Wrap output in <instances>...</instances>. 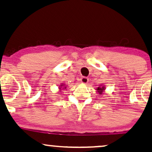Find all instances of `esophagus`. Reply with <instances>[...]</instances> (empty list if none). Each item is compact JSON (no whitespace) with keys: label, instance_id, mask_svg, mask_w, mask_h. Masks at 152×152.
<instances>
[{"label":"esophagus","instance_id":"34e87169","mask_svg":"<svg viewBox=\"0 0 152 152\" xmlns=\"http://www.w3.org/2000/svg\"><path fill=\"white\" fill-rule=\"evenodd\" d=\"M80 81L83 84H87L88 82V78L86 77H82L80 79Z\"/></svg>","mask_w":152,"mask_h":152}]
</instances>
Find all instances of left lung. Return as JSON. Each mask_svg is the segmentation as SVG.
<instances>
[{
  "instance_id": "1",
  "label": "left lung",
  "mask_w": 152,
  "mask_h": 152,
  "mask_svg": "<svg viewBox=\"0 0 152 152\" xmlns=\"http://www.w3.org/2000/svg\"><path fill=\"white\" fill-rule=\"evenodd\" d=\"M104 87L102 86V87H98V88H97V92H98L99 94H102V92L104 91Z\"/></svg>"
}]
</instances>
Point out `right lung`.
I'll use <instances>...</instances> for the list:
<instances>
[{"instance_id": "add662e5", "label": "right lung", "mask_w": 152, "mask_h": 152, "mask_svg": "<svg viewBox=\"0 0 152 152\" xmlns=\"http://www.w3.org/2000/svg\"><path fill=\"white\" fill-rule=\"evenodd\" d=\"M66 86V84H63V83H62V84L60 85V86L59 87H63V89H64V88H66V86ZM60 89H61V88H59Z\"/></svg>"}]
</instances>
